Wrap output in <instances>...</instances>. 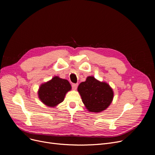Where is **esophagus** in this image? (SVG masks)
<instances>
[{
  "instance_id": "obj_1",
  "label": "esophagus",
  "mask_w": 155,
  "mask_h": 155,
  "mask_svg": "<svg viewBox=\"0 0 155 155\" xmlns=\"http://www.w3.org/2000/svg\"><path fill=\"white\" fill-rule=\"evenodd\" d=\"M77 87H78V84H72V88L73 89V90H76V89L77 88Z\"/></svg>"
}]
</instances>
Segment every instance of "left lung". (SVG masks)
Returning a JSON list of instances; mask_svg holds the SVG:
<instances>
[{"label": "left lung", "instance_id": "8db88e82", "mask_svg": "<svg viewBox=\"0 0 155 155\" xmlns=\"http://www.w3.org/2000/svg\"><path fill=\"white\" fill-rule=\"evenodd\" d=\"M78 92L85 108L89 112L99 113L107 109L114 98V92L107 83L88 76L80 84Z\"/></svg>", "mask_w": 155, "mask_h": 155}]
</instances>
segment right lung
Segmentation results:
<instances>
[{
	"label": "right lung",
	"instance_id": "obj_1",
	"mask_svg": "<svg viewBox=\"0 0 155 155\" xmlns=\"http://www.w3.org/2000/svg\"><path fill=\"white\" fill-rule=\"evenodd\" d=\"M71 90V86L67 80L55 76L40 85L38 95L46 106L55 107L64 101L67 93Z\"/></svg>",
	"mask_w": 155,
	"mask_h": 155
}]
</instances>
